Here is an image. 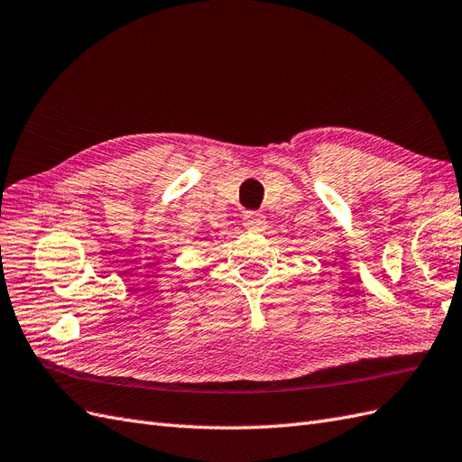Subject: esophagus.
Instances as JSON below:
<instances>
[{"label": "esophagus", "instance_id": "1", "mask_svg": "<svg viewBox=\"0 0 462 462\" xmlns=\"http://www.w3.org/2000/svg\"><path fill=\"white\" fill-rule=\"evenodd\" d=\"M243 226L248 231H262L265 227V217L258 212H246L243 217Z\"/></svg>", "mask_w": 462, "mask_h": 462}]
</instances>
